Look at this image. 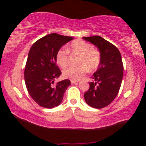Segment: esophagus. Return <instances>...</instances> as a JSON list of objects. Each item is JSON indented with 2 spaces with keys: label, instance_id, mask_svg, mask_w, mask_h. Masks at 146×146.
<instances>
[{
  "label": "esophagus",
  "instance_id": "esophagus-1",
  "mask_svg": "<svg viewBox=\"0 0 146 146\" xmlns=\"http://www.w3.org/2000/svg\"><path fill=\"white\" fill-rule=\"evenodd\" d=\"M71 84H75L78 82V80H71Z\"/></svg>",
  "mask_w": 146,
  "mask_h": 146
}]
</instances>
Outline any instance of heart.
<instances>
[{
  "label": "heart",
  "mask_w": 146,
  "mask_h": 146,
  "mask_svg": "<svg viewBox=\"0 0 146 146\" xmlns=\"http://www.w3.org/2000/svg\"><path fill=\"white\" fill-rule=\"evenodd\" d=\"M69 51L73 55H79L77 67H70L63 71L65 78L78 80L89 70H96L101 63V54L92 44L81 39H77L70 44L68 49H59L56 54V61L61 68H64L69 62Z\"/></svg>",
  "instance_id": "b5f03b06"
}]
</instances>
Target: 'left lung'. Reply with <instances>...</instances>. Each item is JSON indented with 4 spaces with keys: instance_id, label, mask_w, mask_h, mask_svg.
I'll return each instance as SVG.
<instances>
[{
    "instance_id": "obj_1",
    "label": "left lung",
    "mask_w": 146,
    "mask_h": 146,
    "mask_svg": "<svg viewBox=\"0 0 146 146\" xmlns=\"http://www.w3.org/2000/svg\"><path fill=\"white\" fill-rule=\"evenodd\" d=\"M98 47L101 63L89 82L90 88L84 93L86 102L91 107L101 109L111 103L118 95L123 78V66L119 50L100 36L83 37Z\"/></svg>"
}]
</instances>
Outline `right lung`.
Masks as SVG:
<instances>
[{"mask_svg": "<svg viewBox=\"0 0 146 146\" xmlns=\"http://www.w3.org/2000/svg\"><path fill=\"white\" fill-rule=\"evenodd\" d=\"M73 38L57 33L49 34L36 40L29 51L24 80L29 95L41 107L51 109L58 106L71 85L68 79L55 83L62 73L56 64V54Z\"/></svg>", "mask_w": 146, "mask_h": 146, "instance_id": "obj_1", "label": "right lung"}]
</instances>
